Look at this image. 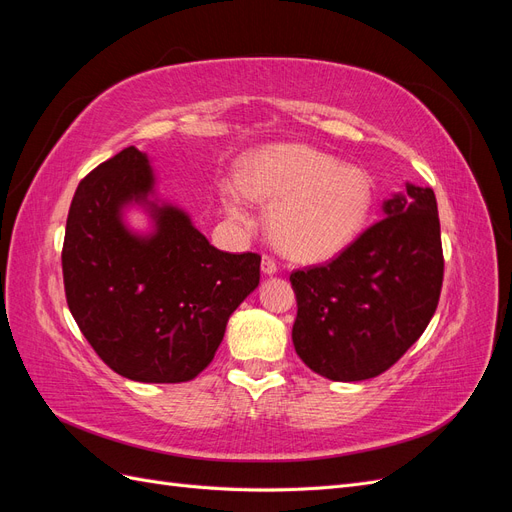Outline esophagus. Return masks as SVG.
<instances>
[{"label":"esophagus","mask_w":512,"mask_h":512,"mask_svg":"<svg viewBox=\"0 0 512 512\" xmlns=\"http://www.w3.org/2000/svg\"><path fill=\"white\" fill-rule=\"evenodd\" d=\"M260 267H262V273H265V275H273V273H277V262H275V258H273V256H269V254L262 256Z\"/></svg>","instance_id":"esophagus-1"}]
</instances>
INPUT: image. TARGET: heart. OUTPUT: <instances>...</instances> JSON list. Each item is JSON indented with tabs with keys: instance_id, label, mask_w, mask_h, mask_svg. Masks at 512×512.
<instances>
[{
	"instance_id": "heart-1",
	"label": "heart",
	"mask_w": 512,
	"mask_h": 512,
	"mask_svg": "<svg viewBox=\"0 0 512 512\" xmlns=\"http://www.w3.org/2000/svg\"><path fill=\"white\" fill-rule=\"evenodd\" d=\"M271 209L280 250L297 260H327L359 237L371 209V181L361 168L337 164L327 153L286 145L256 156L245 170V188L222 185L226 211L250 222V198Z\"/></svg>"
}]
</instances>
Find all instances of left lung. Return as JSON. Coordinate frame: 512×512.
<instances>
[{
  "label": "left lung",
  "mask_w": 512,
  "mask_h": 512,
  "mask_svg": "<svg viewBox=\"0 0 512 512\" xmlns=\"http://www.w3.org/2000/svg\"><path fill=\"white\" fill-rule=\"evenodd\" d=\"M442 280L436 194L408 183L406 194L386 200L384 218L333 260L290 273L294 350L329 380L376 378L423 335Z\"/></svg>",
  "instance_id": "1"
}]
</instances>
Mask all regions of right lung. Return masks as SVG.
Returning <instances> with one entry per match:
<instances>
[{
  "label": "right lung",
  "instance_id": "1",
  "mask_svg": "<svg viewBox=\"0 0 512 512\" xmlns=\"http://www.w3.org/2000/svg\"><path fill=\"white\" fill-rule=\"evenodd\" d=\"M153 173L126 147L79 183L61 271L70 312L100 359L136 382L196 378L220 348L230 314L260 282V256L213 247L177 207L151 205L156 232L136 237L121 207L147 203Z\"/></svg>",
  "mask_w": 512,
  "mask_h": 512
}]
</instances>
